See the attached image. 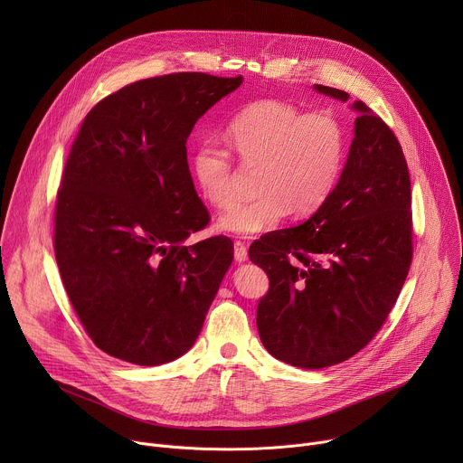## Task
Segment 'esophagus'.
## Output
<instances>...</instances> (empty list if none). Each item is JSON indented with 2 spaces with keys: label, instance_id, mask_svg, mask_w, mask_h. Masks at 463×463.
I'll use <instances>...</instances> for the list:
<instances>
[{
  "label": "esophagus",
  "instance_id": "34e87169",
  "mask_svg": "<svg viewBox=\"0 0 463 463\" xmlns=\"http://www.w3.org/2000/svg\"><path fill=\"white\" fill-rule=\"evenodd\" d=\"M234 260L240 261V263L247 260V247H245V243H241V241L234 243Z\"/></svg>",
  "mask_w": 463,
  "mask_h": 463
}]
</instances>
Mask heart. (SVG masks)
Masks as SVG:
<instances>
[{
    "mask_svg": "<svg viewBox=\"0 0 463 463\" xmlns=\"http://www.w3.org/2000/svg\"><path fill=\"white\" fill-rule=\"evenodd\" d=\"M227 137L241 166L260 168L254 200L225 211L218 227L238 236L271 231L291 213H315L334 192L346 159V134L329 111L304 113L284 100H261L232 118ZM194 183L205 200L229 207L240 174L231 154L214 141L197 146L190 159Z\"/></svg>",
    "mask_w": 463,
    "mask_h": 463,
    "instance_id": "obj_1",
    "label": "heart"
}]
</instances>
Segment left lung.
I'll list each match as a JSON object with an SVG mask.
<instances>
[{
  "mask_svg": "<svg viewBox=\"0 0 463 463\" xmlns=\"http://www.w3.org/2000/svg\"><path fill=\"white\" fill-rule=\"evenodd\" d=\"M346 102V91L315 84ZM343 174L298 227L256 240L249 258L269 277L256 309L266 350L291 366L339 364L379 332L412 261L411 175L392 129L355 100Z\"/></svg>",
  "mask_w": 463,
  "mask_h": 463,
  "instance_id": "left-lung-1",
  "label": "left lung"
}]
</instances>
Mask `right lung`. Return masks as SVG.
<instances>
[{
	"label": "right lung",
	"mask_w": 463,
	"mask_h": 463,
	"mask_svg": "<svg viewBox=\"0 0 463 463\" xmlns=\"http://www.w3.org/2000/svg\"><path fill=\"white\" fill-rule=\"evenodd\" d=\"M243 79L174 73L129 84L84 118L65 163L54 256L91 341L157 366L186 354L232 263V243L183 241L209 223L186 161L197 118Z\"/></svg>",
	"instance_id": "right-lung-1"
}]
</instances>
